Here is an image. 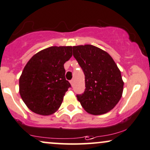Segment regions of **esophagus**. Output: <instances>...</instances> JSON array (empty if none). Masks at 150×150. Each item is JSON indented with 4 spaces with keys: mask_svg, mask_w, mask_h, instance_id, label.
I'll list each match as a JSON object with an SVG mask.
<instances>
[{
    "mask_svg": "<svg viewBox=\"0 0 150 150\" xmlns=\"http://www.w3.org/2000/svg\"><path fill=\"white\" fill-rule=\"evenodd\" d=\"M70 83H71V86H73V85H74V80L70 81Z\"/></svg>",
    "mask_w": 150,
    "mask_h": 150,
    "instance_id": "34e87169",
    "label": "esophagus"
}]
</instances>
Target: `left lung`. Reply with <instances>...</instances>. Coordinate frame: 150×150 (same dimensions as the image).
I'll return each mask as SVG.
<instances>
[{"instance_id":"obj_1","label":"left lung","mask_w":150,"mask_h":150,"mask_svg":"<svg viewBox=\"0 0 150 150\" xmlns=\"http://www.w3.org/2000/svg\"><path fill=\"white\" fill-rule=\"evenodd\" d=\"M73 55L85 74L86 89L77 95L87 112L98 115L112 110L121 99L124 82L112 57L95 46H74Z\"/></svg>"}]
</instances>
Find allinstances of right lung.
Returning a JSON list of instances; mask_svg holds the SVG:
<instances>
[{"label":"right lung","instance_id":"obj_1","mask_svg":"<svg viewBox=\"0 0 150 150\" xmlns=\"http://www.w3.org/2000/svg\"><path fill=\"white\" fill-rule=\"evenodd\" d=\"M72 56L71 47H51L34 55L19 79V93L33 112L53 114L60 108L68 88L64 64Z\"/></svg>","mask_w":150,"mask_h":150}]
</instances>
